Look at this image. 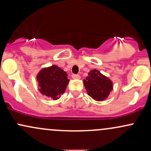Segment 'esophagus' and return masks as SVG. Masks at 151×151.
I'll use <instances>...</instances> for the list:
<instances>
[{"label": "esophagus", "instance_id": "esophagus-1", "mask_svg": "<svg viewBox=\"0 0 151 151\" xmlns=\"http://www.w3.org/2000/svg\"><path fill=\"white\" fill-rule=\"evenodd\" d=\"M72 77L74 79H80V76L79 74H72Z\"/></svg>", "mask_w": 151, "mask_h": 151}]
</instances>
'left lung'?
Segmentation results:
<instances>
[{
  "instance_id": "8db88e82",
  "label": "left lung",
  "mask_w": 151,
  "mask_h": 151,
  "mask_svg": "<svg viewBox=\"0 0 151 151\" xmlns=\"http://www.w3.org/2000/svg\"><path fill=\"white\" fill-rule=\"evenodd\" d=\"M89 96L95 101H102L106 99L113 90V83L108 77L97 70H91L88 77L83 81Z\"/></svg>"
}]
</instances>
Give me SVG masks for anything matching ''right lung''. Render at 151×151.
Returning <instances> with one entry per match:
<instances>
[{"label": "right lung", "mask_w": 151, "mask_h": 151, "mask_svg": "<svg viewBox=\"0 0 151 151\" xmlns=\"http://www.w3.org/2000/svg\"><path fill=\"white\" fill-rule=\"evenodd\" d=\"M67 76V72L55 65L42 69L37 75L40 92L53 100L58 99L70 81Z\"/></svg>", "instance_id": "add662e5"}]
</instances>
